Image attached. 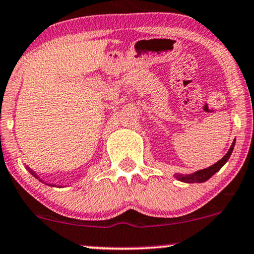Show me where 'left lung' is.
Returning <instances> with one entry per match:
<instances>
[{
    "instance_id": "8db88e82",
    "label": "left lung",
    "mask_w": 254,
    "mask_h": 254,
    "mask_svg": "<svg viewBox=\"0 0 254 254\" xmlns=\"http://www.w3.org/2000/svg\"><path fill=\"white\" fill-rule=\"evenodd\" d=\"M234 145H235V140L233 141V144H232L231 148H229V151L225 154V157H223L222 159H220L217 163L214 164V165H211L207 169L199 170V171L195 172V174H192V175H188V176L177 175V176H176V178L182 181V182H186V183H203V182L208 181L211 177V176H213L214 174H216V172L219 171V170L221 169L226 163H227L229 157H231L232 152H233Z\"/></svg>"
}]
</instances>
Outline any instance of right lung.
<instances>
[{"label":"right lung","mask_w":254,"mask_h":254,"mask_svg":"<svg viewBox=\"0 0 254 254\" xmlns=\"http://www.w3.org/2000/svg\"><path fill=\"white\" fill-rule=\"evenodd\" d=\"M29 172H32V175H33V176H35V177H37V178H38V176H37V175H35V174H34V172H33V171H32V170H29ZM53 187H55V186H53Z\"/></svg>","instance_id":"add662e5"}]
</instances>
